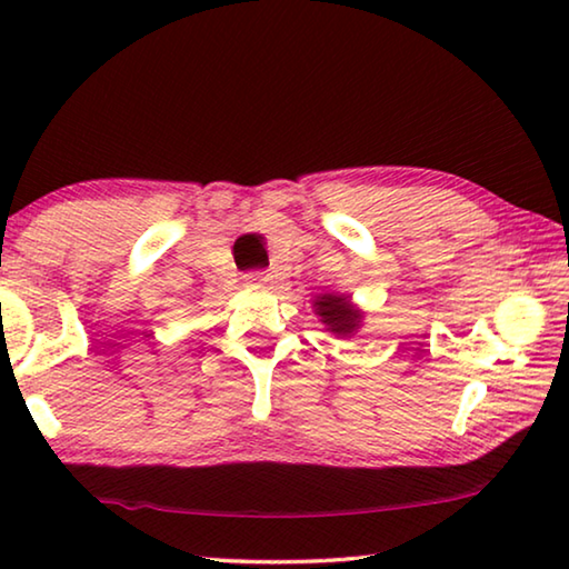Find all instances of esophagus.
<instances>
[{"mask_svg": "<svg viewBox=\"0 0 569 569\" xmlns=\"http://www.w3.org/2000/svg\"><path fill=\"white\" fill-rule=\"evenodd\" d=\"M246 283L261 288V286L268 283V273L266 271H250V273H246Z\"/></svg>", "mask_w": 569, "mask_h": 569, "instance_id": "esophagus-1", "label": "esophagus"}]
</instances>
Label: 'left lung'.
I'll list each match as a JSON object with an SVG mask.
<instances>
[{
    "instance_id": "left-lung-1",
    "label": "left lung",
    "mask_w": 569,
    "mask_h": 569,
    "mask_svg": "<svg viewBox=\"0 0 569 569\" xmlns=\"http://www.w3.org/2000/svg\"><path fill=\"white\" fill-rule=\"evenodd\" d=\"M316 316H321V323H326V331L336 336H353V331L361 326L363 313L351 303V296L341 293H319L313 301Z\"/></svg>"
}]
</instances>
